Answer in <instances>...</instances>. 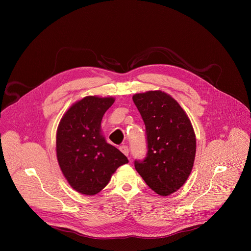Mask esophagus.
I'll return each mask as SVG.
<instances>
[{
	"mask_svg": "<svg viewBox=\"0 0 251 251\" xmlns=\"http://www.w3.org/2000/svg\"><path fill=\"white\" fill-rule=\"evenodd\" d=\"M119 150L125 155V156H128L129 155V149H128V147L127 146H125V145H122V146H120L119 147Z\"/></svg>",
	"mask_w": 251,
	"mask_h": 251,
	"instance_id": "obj_1",
	"label": "esophagus"
}]
</instances>
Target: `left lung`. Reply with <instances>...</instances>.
<instances>
[{"mask_svg":"<svg viewBox=\"0 0 251 251\" xmlns=\"http://www.w3.org/2000/svg\"><path fill=\"white\" fill-rule=\"evenodd\" d=\"M146 128L147 155L135 160L136 171L158 195L180 189L192 172L196 135L189 117L169 94L158 91L133 96Z\"/></svg>","mask_w":251,"mask_h":251,"instance_id":"8db88e82","label":"left lung"}]
</instances>
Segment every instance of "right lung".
I'll list each match as a JSON object with an SVG mask.
<instances>
[{
	"label": "right lung",
	"mask_w": 251,
	"mask_h": 251,
	"mask_svg": "<svg viewBox=\"0 0 251 251\" xmlns=\"http://www.w3.org/2000/svg\"><path fill=\"white\" fill-rule=\"evenodd\" d=\"M113 103L112 97H84L70 107L58 125L57 161L69 185L80 194L99 193L117 168L128 163L100 133L102 117Z\"/></svg>",
	"instance_id": "add662e5"
}]
</instances>
